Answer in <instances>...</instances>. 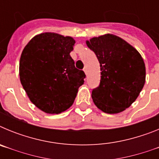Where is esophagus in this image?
Segmentation results:
<instances>
[{
  "label": "esophagus",
  "mask_w": 159,
  "mask_h": 159,
  "mask_svg": "<svg viewBox=\"0 0 159 159\" xmlns=\"http://www.w3.org/2000/svg\"><path fill=\"white\" fill-rule=\"evenodd\" d=\"M84 71L85 72V74L87 75V68H86V67H84Z\"/></svg>",
  "instance_id": "34e87169"
}]
</instances>
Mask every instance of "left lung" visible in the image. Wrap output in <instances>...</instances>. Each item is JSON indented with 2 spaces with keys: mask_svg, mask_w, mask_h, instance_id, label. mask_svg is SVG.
<instances>
[{
  "mask_svg": "<svg viewBox=\"0 0 159 159\" xmlns=\"http://www.w3.org/2000/svg\"><path fill=\"white\" fill-rule=\"evenodd\" d=\"M100 66L99 85L92 97L105 113L116 114L128 108L143 89L145 64L135 48L117 36L106 34L87 41Z\"/></svg>",
  "mask_w": 159,
  "mask_h": 159,
  "instance_id": "8db88e82",
  "label": "left lung"
}]
</instances>
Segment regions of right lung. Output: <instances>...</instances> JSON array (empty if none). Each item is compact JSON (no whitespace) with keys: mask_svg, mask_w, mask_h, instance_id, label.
Listing matches in <instances>:
<instances>
[{"mask_svg":"<svg viewBox=\"0 0 159 159\" xmlns=\"http://www.w3.org/2000/svg\"><path fill=\"white\" fill-rule=\"evenodd\" d=\"M75 41L70 36L45 32L33 37L20 60V80L31 102L48 114L73 104L85 73L70 56Z\"/></svg>","mask_w":159,"mask_h":159,"instance_id":"right-lung-1","label":"right lung"}]
</instances>
